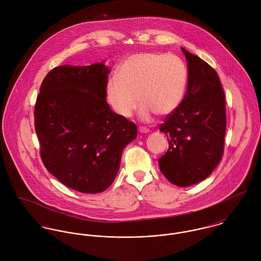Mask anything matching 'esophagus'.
Masks as SVG:
<instances>
[{
  "label": "esophagus",
  "mask_w": 261,
  "mask_h": 261,
  "mask_svg": "<svg viewBox=\"0 0 261 261\" xmlns=\"http://www.w3.org/2000/svg\"><path fill=\"white\" fill-rule=\"evenodd\" d=\"M139 132L142 133V134H148L149 132V128H147V127H142V126H140V127H139Z\"/></svg>",
  "instance_id": "obj_1"
}]
</instances>
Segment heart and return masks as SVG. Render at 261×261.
<instances>
[{
  "label": "heart",
  "instance_id": "b5f03b06",
  "mask_svg": "<svg viewBox=\"0 0 261 261\" xmlns=\"http://www.w3.org/2000/svg\"><path fill=\"white\" fill-rule=\"evenodd\" d=\"M187 83L186 64L179 56L137 53L120 63L116 77L106 85V94L121 117H130L140 101L142 119L149 120L152 113L164 116L175 112L184 98Z\"/></svg>",
  "mask_w": 261,
  "mask_h": 261
}]
</instances>
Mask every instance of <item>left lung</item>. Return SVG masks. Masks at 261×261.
I'll list each match as a JSON object with an SVG mask.
<instances>
[{
    "label": "left lung",
    "mask_w": 261,
    "mask_h": 261,
    "mask_svg": "<svg viewBox=\"0 0 261 261\" xmlns=\"http://www.w3.org/2000/svg\"><path fill=\"white\" fill-rule=\"evenodd\" d=\"M182 51L188 64V88L178 109L160 125L169 149L159 166L172 184L187 187L205 180L221 161L226 109L217 72L200 57Z\"/></svg>",
    "instance_id": "obj_1"
}]
</instances>
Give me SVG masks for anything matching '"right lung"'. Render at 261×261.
<instances>
[{
	"label": "right lung",
	"instance_id": "right-lung-1",
	"mask_svg": "<svg viewBox=\"0 0 261 261\" xmlns=\"http://www.w3.org/2000/svg\"><path fill=\"white\" fill-rule=\"evenodd\" d=\"M109 74L105 62L55 67L44 78L35 105L45 168L81 193L96 194L112 185L122 150L138 136L137 125L106 100Z\"/></svg>",
	"mask_w": 261,
	"mask_h": 261
}]
</instances>
